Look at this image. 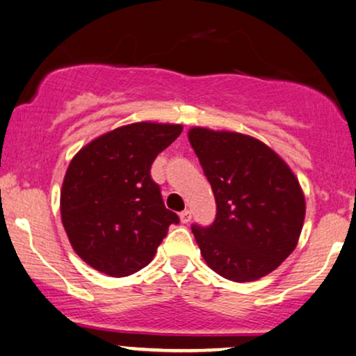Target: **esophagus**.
<instances>
[{
    "mask_svg": "<svg viewBox=\"0 0 356 356\" xmlns=\"http://www.w3.org/2000/svg\"><path fill=\"white\" fill-rule=\"evenodd\" d=\"M179 219H181L183 225H188V222L191 221V211H190V209H185V211H181V214H179Z\"/></svg>",
    "mask_w": 356,
    "mask_h": 356,
    "instance_id": "34e87169",
    "label": "esophagus"
}]
</instances>
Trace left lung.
I'll list each match as a JSON object with an SVG mask.
<instances>
[{"mask_svg":"<svg viewBox=\"0 0 356 356\" xmlns=\"http://www.w3.org/2000/svg\"><path fill=\"white\" fill-rule=\"evenodd\" d=\"M188 140L218 208L211 226H193L206 264L234 282L270 274L299 243L305 219L299 179L277 153L251 135L191 127Z\"/></svg>","mask_w":356,"mask_h":356,"instance_id":"left-lung-1","label":"left lung"}]
</instances>
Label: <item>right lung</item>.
<instances>
[{"instance_id":"obj_1","label":"right lung","mask_w":356,"mask_h":356,"mask_svg":"<svg viewBox=\"0 0 356 356\" xmlns=\"http://www.w3.org/2000/svg\"><path fill=\"white\" fill-rule=\"evenodd\" d=\"M181 130V124L135 122L74 155L60 188V219L74 251L95 270L125 277L143 269L178 222L150 168Z\"/></svg>"}]
</instances>
